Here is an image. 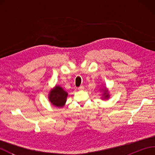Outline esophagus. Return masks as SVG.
Segmentation results:
<instances>
[{"instance_id":"1","label":"esophagus","mask_w":155,"mask_h":155,"mask_svg":"<svg viewBox=\"0 0 155 155\" xmlns=\"http://www.w3.org/2000/svg\"><path fill=\"white\" fill-rule=\"evenodd\" d=\"M83 89H84V86H83V85L78 87V90H83Z\"/></svg>"}]
</instances>
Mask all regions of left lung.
Wrapping results in <instances>:
<instances>
[{
	"instance_id": "8db88e82",
	"label": "left lung",
	"mask_w": 155,
	"mask_h": 155,
	"mask_svg": "<svg viewBox=\"0 0 155 155\" xmlns=\"http://www.w3.org/2000/svg\"><path fill=\"white\" fill-rule=\"evenodd\" d=\"M104 95H105V97H108V94H107V93H106V91H104Z\"/></svg>"
}]
</instances>
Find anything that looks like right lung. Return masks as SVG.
Here are the masks:
<instances>
[{
	"instance_id": "add662e5",
	"label": "right lung",
	"mask_w": 155,
	"mask_h": 155,
	"mask_svg": "<svg viewBox=\"0 0 155 155\" xmlns=\"http://www.w3.org/2000/svg\"><path fill=\"white\" fill-rule=\"evenodd\" d=\"M67 93L60 87L57 86L49 94V100L55 107H62L67 100Z\"/></svg>"
}]
</instances>
